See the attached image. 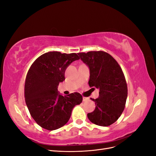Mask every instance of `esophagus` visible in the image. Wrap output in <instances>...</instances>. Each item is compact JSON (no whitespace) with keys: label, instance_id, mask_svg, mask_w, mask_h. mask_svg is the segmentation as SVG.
I'll list each match as a JSON object with an SVG mask.
<instances>
[{"label":"esophagus","instance_id":"esophagus-1","mask_svg":"<svg viewBox=\"0 0 156 156\" xmlns=\"http://www.w3.org/2000/svg\"><path fill=\"white\" fill-rule=\"evenodd\" d=\"M88 98H85V97H83V101H88Z\"/></svg>","mask_w":156,"mask_h":156}]
</instances>
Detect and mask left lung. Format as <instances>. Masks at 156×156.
<instances>
[{
    "label": "left lung",
    "mask_w": 156,
    "mask_h": 156,
    "mask_svg": "<svg viewBox=\"0 0 156 156\" xmlns=\"http://www.w3.org/2000/svg\"><path fill=\"white\" fill-rule=\"evenodd\" d=\"M79 58L89 68V86L100 90L95 110L88 113L89 120L100 126H108L119 119L123 112L127 88L123 72L116 60L104 51L79 53Z\"/></svg>",
    "instance_id": "8db88e82"
}]
</instances>
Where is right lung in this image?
<instances>
[{"instance_id":"right-lung-1","label":"right lung","mask_w":156,"mask_h":156,"mask_svg":"<svg viewBox=\"0 0 156 156\" xmlns=\"http://www.w3.org/2000/svg\"><path fill=\"white\" fill-rule=\"evenodd\" d=\"M79 57L76 53L52 51L37 58L27 73L25 84L26 104L36 123L48 130H55L68 122L73 108L83 101L74 92L63 96L58 91L65 80L66 68Z\"/></svg>"}]
</instances>
